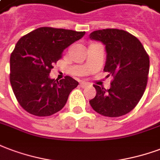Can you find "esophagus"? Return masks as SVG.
<instances>
[{"instance_id": "1", "label": "esophagus", "mask_w": 160, "mask_h": 160, "mask_svg": "<svg viewBox=\"0 0 160 160\" xmlns=\"http://www.w3.org/2000/svg\"><path fill=\"white\" fill-rule=\"evenodd\" d=\"M90 84L89 83H87V82H85V81H81L80 84V86L82 87V88H85V87H86V86H89Z\"/></svg>"}]
</instances>
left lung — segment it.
<instances>
[{
	"instance_id": "obj_1",
	"label": "left lung",
	"mask_w": 160,
	"mask_h": 160,
	"mask_svg": "<svg viewBox=\"0 0 160 160\" xmlns=\"http://www.w3.org/2000/svg\"><path fill=\"white\" fill-rule=\"evenodd\" d=\"M90 39L101 41L107 52L104 72L113 77L106 90L94 85L96 97L90 104L103 116L119 117L133 109L146 89L149 57L136 36L118 29L96 30Z\"/></svg>"
}]
</instances>
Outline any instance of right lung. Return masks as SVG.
<instances>
[{
	"instance_id": "obj_1",
	"label": "right lung",
	"mask_w": 160,
	"mask_h": 160,
	"mask_svg": "<svg viewBox=\"0 0 160 160\" xmlns=\"http://www.w3.org/2000/svg\"><path fill=\"white\" fill-rule=\"evenodd\" d=\"M85 31L41 27L19 39L10 58V82L18 103L35 116H50L64 107L79 85L72 77L55 80L50 72L62 53Z\"/></svg>"
}]
</instances>
